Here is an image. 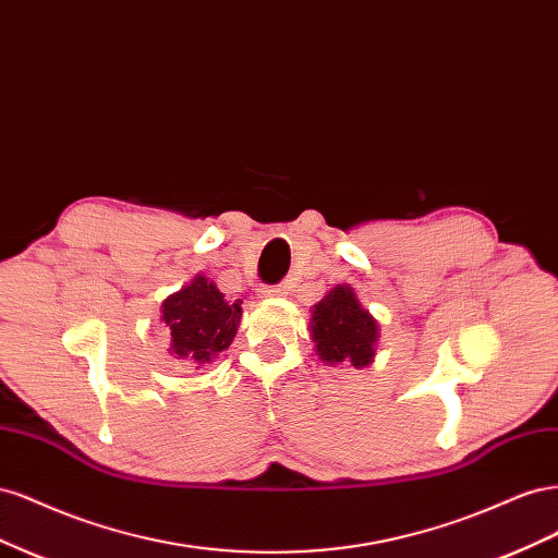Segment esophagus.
<instances>
[{"instance_id":"1","label":"esophagus","mask_w":558,"mask_h":558,"mask_svg":"<svg viewBox=\"0 0 558 558\" xmlns=\"http://www.w3.org/2000/svg\"><path fill=\"white\" fill-rule=\"evenodd\" d=\"M258 295H260V298H281V295H286V286H283V283H279V286H267V289H260V291H258Z\"/></svg>"}]
</instances>
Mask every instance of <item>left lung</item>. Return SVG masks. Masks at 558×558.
Listing matches in <instances>:
<instances>
[{
  "mask_svg": "<svg viewBox=\"0 0 558 558\" xmlns=\"http://www.w3.org/2000/svg\"><path fill=\"white\" fill-rule=\"evenodd\" d=\"M310 332L320 363L367 367L377 356L379 320L369 314L349 283H337L312 307Z\"/></svg>",
  "mask_w": 558,
  "mask_h": 558,
  "instance_id": "left-lung-1",
  "label": "left lung"
}]
</instances>
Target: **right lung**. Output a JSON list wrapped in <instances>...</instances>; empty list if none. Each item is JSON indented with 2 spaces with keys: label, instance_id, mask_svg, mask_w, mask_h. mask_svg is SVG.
<instances>
[{
  "label": "right lung",
  "instance_id": "right-lung-1",
  "mask_svg": "<svg viewBox=\"0 0 558 558\" xmlns=\"http://www.w3.org/2000/svg\"><path fill=\"white\" fill-rule=\"evenodd\" d=\"M160 320L170 330L172 356L205 365L232 344L242 320V302L230 305L209 277L195 275L181 291L162 300Z\"/></svg>",
  "mask_w": 558,
  "mask_h": 558
}]
</instances>
